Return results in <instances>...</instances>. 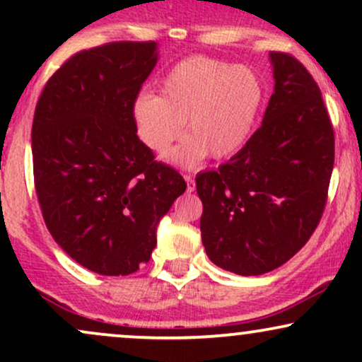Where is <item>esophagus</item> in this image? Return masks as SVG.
<instances>
[{"label":"esophagus","instance_id":"obj_1","mask_svg":"<svg viewBox=\"0 0 362 362\" xmlns=\"http://www.w3.org/2000/svg\"><path fill=\"white\" fill-rule=\"evenodd\" d=\"M184 178H185V182H187V192H194V189H195L194 177L192 175H185Z\"/></svg>","mask_w":362,"mask_h":362}]
</instances>
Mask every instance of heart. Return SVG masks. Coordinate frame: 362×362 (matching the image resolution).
Masks as SVG:
<instances>
[{
  "mask_svg": "<svg viewBox=\"0 0 362 362\" xmlns=\"http://www.w3.org/2000/svg\"><path fill=\"white\" fill-rule=\"evenodd\" d=\"M160 95L141 93L132 102V120L141 143L165 153L184 132L190 136L168 155L172 163L194 168L209 155H236L248 139L264 107L260 76L247 66L207 56L177 62L160 81Z\"/></svg>",
  "mask_w": 362,
  "mask_h": 362,
  "instance_id": "1",
  "label": "heart"
}]
</instances>
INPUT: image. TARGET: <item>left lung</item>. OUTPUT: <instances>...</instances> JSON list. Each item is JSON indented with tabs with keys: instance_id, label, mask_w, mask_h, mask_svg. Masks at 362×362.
Masks as SVG:
<instances>
[{
	"instance_id": "left-lung-1",
	"label": "left lung",
	"mask_w": 362,
	"mask_h": 362,
	"mask_svg": "<svg viewBox=\"0 0 362 362\" xmlns=\"http://www.w3.org/2000/svg\"><path fill=\"white\" fill-rule=\"evenodd\" d=\"M274 93L262 126L218 170L195 177L207 257L238 276H260L300 252L322 218L334 168V129L305 66L269 54Z\"/></svg>"
}]
</instances>
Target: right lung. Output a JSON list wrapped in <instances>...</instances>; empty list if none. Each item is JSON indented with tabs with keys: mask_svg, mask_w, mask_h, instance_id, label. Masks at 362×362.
<instances>
[{
	"mask_svg": "<svg viewBox=\"0 0 362 362\" xmlns=\"http://www.w3.org/2000/svg\"><path fill=\"white\" fill-rule=\"evenodd\" d=\"M156 42H112L69 57L44 86L32 124L37 197L47 230L102 276L146 264L156 228L187 184L141 143L132 102Z\"/></svg>",
	"mask_w": 362,
	"mask_h": 362,
	"instance_id": "right-lung-1",
	"label": "right lung"
}]
</instances>
